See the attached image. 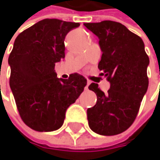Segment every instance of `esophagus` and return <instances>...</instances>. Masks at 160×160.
Here are the masks:
<instances>
[{
    "mask_svg": "<svg viewBox=\"0 0 160 160\" xmlns=\"http://www.w3.org/2000/svg\"><path fill=\"white\" fill-rule=\"evenodd\" d=\"M90 84H91V82H90V81H88V82H87V85H86V87H85V89H86V90H88V88H89V85H90Z\"/></svg>",
    "mask_w": 160,
    "mask_h": 160,
    "instance_id": "34e87169",
    "label": "esophagus"
}]
</instances>
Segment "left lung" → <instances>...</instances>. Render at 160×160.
Returning <instances> with one entry per match:
<instances>
[{"instance_id": "obj_1", "label": "left lung", "mask_w": 160, "mask_h": 160, "mask_svg": "<svg viewBox=\"0 0 160 160\" xmlns=\"http://www.w3.org/2000/svg\"><path fill=\"white\" fill-rule=\"evenodd\" d=\"M84 26L99 39L103 52L100 76L110 82L107 94L96 83L89 86L97 96L95 106L87 109L89 126L101 135L119 134L131 127L139 112L148 88L149 57L143 40L118 22L105 20Z\"/></svg>"}]
</instances>
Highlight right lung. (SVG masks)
Masks as SVG:
<instances>
[{
	"label": "right lung",
	"mask_w": 160,
	"mask_h": 160,
	"mask_svg": "<svg viewBox=\"0 0 160 160\" xmlns=\"http://www.w3.org/2000/svg\"><path fill=\"white\" fill-rule=\"evenodd\" d=\"M79 23L43 19L16 37L8 63L10 87L19 115L37 132H52L64 123L68 108L87 84L78 73L56 78L54 66L65 58V38Z\"/></svg>",
	"instance_id": "obj_1"
}]
</instances>
